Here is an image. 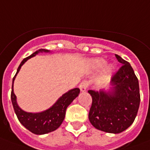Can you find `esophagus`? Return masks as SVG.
Masks as SVG:
<instances>
[{
  "label": "esophagus",
  "instance_id": "1",
  "mask_svg": "<svg viewBox=\"0 0 150 150\" xmlns=\"http://www.w3.org/2000/svg\"><path fill=\"white\" fill-rule=\"evenodd\" d=\"M88 86V82L87 81H83L82 82L80 83L79 85V88H80V91L81 92H85L87 89Z\"/></svg>",
  "mask_w": 150,
  "mask_h": 150
}]
</instances>
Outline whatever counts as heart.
I'll return each mask as SVG.
<instances>
[{
    "mask_svg": "<svg viewBox=\"0 0 150 150\" xmlns=\"http://www.w3.org/2000/svg\"><path fill=\"white\" fill-rule=\"evenodd\" d=\"M106 62L105 59L101 58H95V59H92V60L90 61V64L91 66L92 67V69H96V70H98V69H102L105 64ZM114 66L112 65V64H109L107 65L103 71L101 73L100 76L98 78V81L101 83H106L110 80L112 75L113 72H114Z\"/></svg>",
    "mask_w": 150,
    "mask_h": 150,
    "instance_id": "1",
    "label": "heart"
}]
</instances>
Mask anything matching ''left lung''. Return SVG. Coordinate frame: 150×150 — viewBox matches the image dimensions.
Masks as SVG:
<instances>
[{
	"label": "left lung",
	"instance_id": "8db88e82",
	"mask_svg": "<svg viewBox=\"0 0 150 150\" xmlns=\"http://www.w3.org/2000/svg\"><path fill=\"white\" fill-rule=\"evenodd\" d=\"M122 64L113 75L109 90H88L92 98L88 119L96 129L109 133H120L129 127L138 112L140 94L139 81L128 62L115 54Z\"/></svg>",
	"mask_w": 150,
	"mask_h": 150
}]
</instances>
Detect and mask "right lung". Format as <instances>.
<instances>
[{
  "label": "right lung",
  "mask_w": 150,
  "mask_h": 150,
  "mask_svg": "<svg viewBox=\"0 0 150 150\" xmlns=\"http://www.w3.org/2000/svg\"><path fill=\"white\" fill-rule=\"evenodd\" d=\"M41 52H50V51L41 48L34 52L28 57L25 58L21 62L14 77L13 78L11 95L12 105L19 122L27 129H28L30 132L36 135L46 134L57 129L62 125L64 120L66 109L72 103V101L79 96L80 92V89L79 88L69 90V92H65L56 101V103L52 106L50 107L49 109L41 112H28L21 109L17 103V97L14 93V81L15 80L16 75H18L21 66L27 61Z\"/></svg>",
  "instance_id": "right-lung-1"
}]
</instances>
